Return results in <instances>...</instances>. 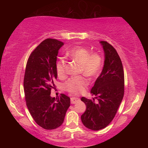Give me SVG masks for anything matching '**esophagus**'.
<instances>
[{
	"label": "esophagus",
	"instance_id": "obj_1",
	"mask_svg": "<svg viewBox=\"0 0 148 148\" xmlns=\"http://www.w3.org/2000/svg\"><path fill=\"white\" fill-rule=\"evenodd\" d=\"M79 101V99L78 98H76V97H72L71 99V102L72 104H75L77 102H78Z\"/></svg>",
	"mask_w": 148,
	"mask_h": 148
}]
</instances>
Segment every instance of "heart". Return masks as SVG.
<instances>
[{"instance_id": "1", "label": "heart", "mask_w": 148, "mask_h": 148, "mask_svg": "<svg viewBox=\"0 0 148 148\" xmlns=\"http://www.w3.org/2000/svg\"><path fill=\"white\" fill-rule=\"evenodd\" d=\"M70 59L81 64L80 72L89 77L98 76L102 66V58L97 53H91V50L82 46H77L71 49L67 53ZM67 62L59 59L56 63V72L59 78L66 76ZM89 79L86 77L78 76L72 77L65 82L64 87L66 91L72 94L79 95L83 92L89 84Z\"/></svg>"}]
</instances>
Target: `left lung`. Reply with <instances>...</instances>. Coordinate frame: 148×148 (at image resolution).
Wrapping results in <instances>:
<instances>
[{"label":"left lung","mask_w":148,"mask_h":148,"mask_svg":"<svg viewBox=\"0 0 148 148\" xmlns=\"http://www.w3.org/2000/svg\"><path fill=\"white\" fill-rule=\"evenodd\" d=\"M105 61L103 69L97 77L91 92L95 99H81L86 104V112L81 119L85 127L99 131L107 127L114 118L124 95V71L121 60L114 47L106 41H101Z\"/></svg>","instance_id":"left-lung-1"}]
</instances>
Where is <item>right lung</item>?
I'll return each instance as SVG.
<instances>
[{"label": "right lung", "mask_w": 148, "mask_h": 148, "mask_svg": "<svg viewBox=\"0 0 148 148\" xmlns=\"http://www.w3.org/2000/svg\"><path fill=\"white\" fill-rule=\"evenodd\" d=\"M64 43L47 38L30 55L23 80L27 106L35 122L42 128H58L64 121L71 99L64 94L55 99L50 96L57 79L56 61L59 49Z\"/></svg>", "instance_id": "obj_1"}]
</instances>
